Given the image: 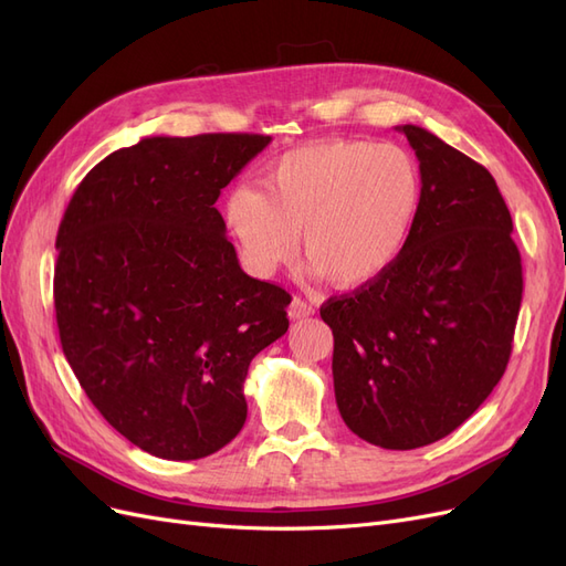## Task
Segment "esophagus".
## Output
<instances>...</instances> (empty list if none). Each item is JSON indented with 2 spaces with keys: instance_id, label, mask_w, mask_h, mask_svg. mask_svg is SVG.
Instances as JSON below:
<instances>
[{
  "instance_id": "34e87169",
  "label": "esophagus",
  "mask_w": 566,
  "mask_h": 566,
  "mask_svg": "<svg viewBox=\"0 0 566 566\" xmlns=\"http://www.w3.org/2000/svg\"><path fill=\"white\" fill-rule=\"evenodd\" d=\"M312 314H314V306L306 304L302 297H295L293 302H290V306H287L290 321H300V318H306V316H312Z\"/></svg>"
}]
</instances>
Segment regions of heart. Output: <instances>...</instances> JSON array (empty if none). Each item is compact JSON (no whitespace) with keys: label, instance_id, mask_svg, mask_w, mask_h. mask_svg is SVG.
<instances>
[{"label":"heart","instance_id":"heart-1","mask_svg":"<svg viewBox=\"0 0 566 566\" xmlns=\"http://www.w3.org/2000/svg\"><path fill=\"white\" fill-rule=\"evenodd\" d=\"M420 208L422 172L408 150L318 142L283 153L262 177V191L231 188L221 212L256 276L293 260L300 233L316 276L361 287L399 260Z\"/></svg>","mask_w":566,"mask_h":566}]
</instances>
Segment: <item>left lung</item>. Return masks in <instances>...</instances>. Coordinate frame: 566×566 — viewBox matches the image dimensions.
I'll return each mask as SVG.
<instances>
[{
  "instance_id": "obj_1",
  "label": "left lung",
  "mask_w": 566,
  "mask_h": 566,
  "mask_svg": "<svg viewBox=\"0 0 566 566\" xmlns=\"http://www.w3.org/2000/svg\"><path fill=\"white\" fill-rule=\"evenodd\" d=\"M422 208L378 281L331 297L342 420L375 447L410 451L451 434L503 378L522 304L512 217L486 167L416 125Z\"/></svg>"
}]
</instances>
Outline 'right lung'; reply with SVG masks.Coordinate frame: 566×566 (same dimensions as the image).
I'll return each instance as SVG.
<instances>
[{"label":"right lung","mask_w":566,"mask_h":566,"mask_svg":"<svg viewBox=\"0 0 566 566\" xmlns=\"http://www.w3.org/2000/svg\"><path fill=\"white\" fill-rule=\"evenodd\" d=\"M264 134L146 136L84 177L61 219L63 354L115 430L198 460L243 430L252 358L287 331L283 287L238 264L214 202Z\"/></svg>","instance_id":"1"}]
</instances>
